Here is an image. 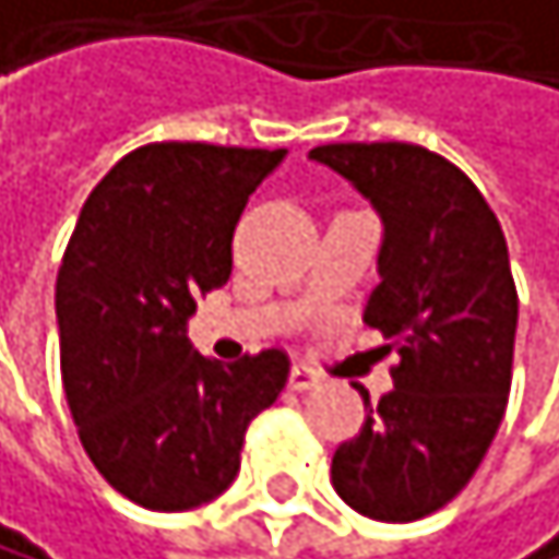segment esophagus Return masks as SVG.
Listing matches in <instances>:
<instances>
[{"label":"esophagus","instance_id":"34e87169","mask_svg":"<svg viewBox=\"0 0 559 559\" xmlns=\"http://www.w3.org/2000/svg\"><path fill=\"white\" fill-rule=\"evenodd\" d=\"M317 382H321V376H317L304 361H297L294 369H289V385H294V389H313Z\"/></svg>","mask_w":559,"mask_h":559}]
</instances>
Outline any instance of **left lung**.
Here are the masks:
<instances>
[{
	"mask_svg": "<svg viewBox=\"0 0 559 559\" xmlns=\"http://www.w3.org/2000/svg\"><path fill=\"white\" fill-rule=\"evenodd\" d=\"M310 159L382 218L365 324L400 352L392 392L334 451V491L355 512L413 523L472 481L506 416L519 297L496 211L454 163L413 143H331Z\"/></svg>",
	"mask_w": 559,
	"mask_h": 559,
	"instance_id": "obj_1",
	"label": "left lung"
}]
</instances>
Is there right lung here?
<instances>
[{"instance_id":"add662e5","label":"right lung","mask_w":559,"mask_h":559,"mask_svg":"<svg viewBox=\"0 0 559 559\" xmlns=\"http://www.w3.org/2000/svg\"><path fill=\"white\" fill-rule=\"evenodd\" d=\"M286 150L150 143L84 201L57 273L63 392L98 475L143 509H198L235 481L242 440L286 385L280 348L222 365L187 341L231 276V235Z\"/></svg>"}]
</instances>
